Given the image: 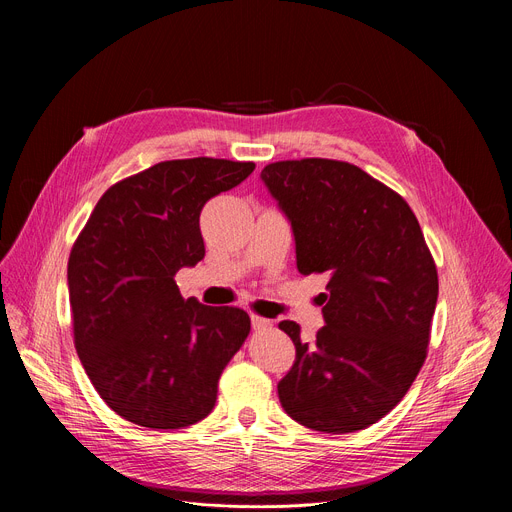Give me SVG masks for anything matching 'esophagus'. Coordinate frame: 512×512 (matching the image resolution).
Returning a JSON list of instances; mask_svg holds the SVG:
<instances>
[{"mask_svg":"<svg viewBox=\"0 0 512 512\" xmlns=\"http://www.w3.org/2000/svg\"><path fill=\"white\" fill-rule=\"evenodd\" d=\"M251 324H253V328L255 330H267V328H272V321L270 319H265V317H261V315H251Z\"/></svg>","mask_w":512,"mask_h":512,"instance_id":"34e87169","label":"esophagus"}]
</instances>
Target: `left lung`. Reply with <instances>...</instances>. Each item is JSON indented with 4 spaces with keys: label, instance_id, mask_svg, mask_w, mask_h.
<instances>
[{
    "label": "left lung",
    "instance_id": "left-lung-1",
    "mask_svg": "<svg viewBox=\"0 0 512 512\" xmlns=\"http://www.w3.org/2000/svg\"><path fill=\"white\" fill-rule=\"evenodd\" d=\"M297 242L299 272L328 274L326 326L301 342L278 384L284 411L324 434H351L388 415L427 357L438 270L409 203L348 161L305 157L261 170Z\"/></svg>",
    "mask_w": 512,
    "mask_h": 512
}]
</instances>
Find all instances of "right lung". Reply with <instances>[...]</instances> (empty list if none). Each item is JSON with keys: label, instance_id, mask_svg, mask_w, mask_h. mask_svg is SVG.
Here are the masks:
<instances>
[{"label": "right lung", "instance_id": "right-lung-1", "mask_svg": "<svg viewBox=\"0 0 512 512\" xmlns=\"http://www.w3.org/2000/svg\"><path fill=\"white\" fill-rule=\"evenodd\" d=\"M253 161L170 159L107 188L74 240L68 292L76 353L114 413L151 429L211 413L249 313L184 299L174 276L205 257L203 205Z\"/></svg>", "mask_w": 512, "mask_h": 512}]
</instances>
